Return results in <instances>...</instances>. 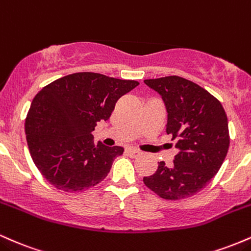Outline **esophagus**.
<instances>
[{"label":"esophagus","instance_id":"34e87169","mask_svg":"<svg viewBox=\"0 0 251 251\" xmlns=\"http://www.w3.org/2000/svg\"><path fill=\"white\" fill-rule=\"evenodd\" d=\"M126 153H128L129 155H131V156H137V155H141V151H139V149L133 148V147H129L128 149H126Z\"/></svg>","mask_w":251,"mask_h":251}]
</instances>
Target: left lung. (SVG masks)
Returning a JSON list of instances; mask_svg holds the SVG:
<instances>
[{
	"label": "left lung",
	"instance_id": "obj_1",
	"mask_svg": "<svg viewBox=\"0 0 251 251\" xmlns=\"http://www.w3.org/2000/svg\"><path fill=\"white\" fill-rule=\"evenodd\" d=\"M161 96L167 111L166 131L176 140L179 153L173 165L159 162L143 182L163 199L178 201L198 193L221 168L230 145L223 105L209 91L178 77L146 79Z\"/></svg>",
	"mask_w": 251,
	"mask_h": 251
}]
</instances>
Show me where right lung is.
Instances as JSON below:
<instances>
[{
	"mask_svg": "<svg viewBox=\"0 0 251 251\" xmlns=\"http://www.w3.org/2000/svg\"><path fill=\"white\" fill-rule=\"evenodd\" d=\"M139 85L94 72L65 75L41 89L26 117L27 143L38 170L58 190L81 191L108 176L122 147L94 145L92 131L118 98Z\"/></svg>",
	"mask_w": 251,
	"mask_h": 251,
	"instance_id": "1",
	"label": "right lung"
}]
</instances>
